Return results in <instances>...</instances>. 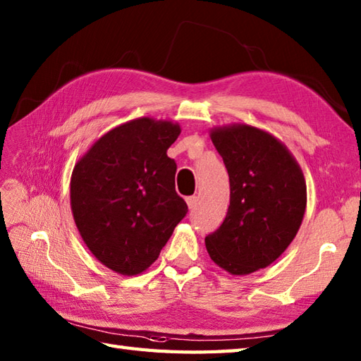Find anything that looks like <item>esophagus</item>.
<instances>
[{"instance_id":"34e87169","label":"esophagus","mask_w":361,"mask_h":361,"mask_svg":"<svg viewBox=\"0 0 361 361\" xmlns=\"http://www.w3.org/2000/svg\"><path fill=\"white\" fill-rule=\"evenodd\" d=\"M186 202H188L189 209H194L195 206H197V203H198V197H195V195H192V197H188V198H186Z\"/></svg>"}]
</instances>
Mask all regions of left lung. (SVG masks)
Returning <instances> with one entry per match:
<instances>
[{"instance_id": "left-lung-1", "label": "left lung", "mask_w": 361, "mask_h": 361, "mask_svg": "<svg viewBox=\"0 0 361 361\" xmlns=\"http://www.w3.org/2000/svg\"><path fill=\"white\" fill-rule=\"evenodd\" d=\"M211 140L229 175L224 224L206 235L211 259L231 274L274 262L295 239L304 217V175L286 145L250 126L214 130Z\"/></svg>"}]
</instances>
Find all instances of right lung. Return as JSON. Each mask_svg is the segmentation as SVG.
Returning <instances> with one entry per match:
<instances>
[{
	"label": "right lung",
	"instance_id": "obj_1",
	"mask_svg": "<svg viewBox=\"0 0 361 361\" xmlns=\"http://www.w3.org/2000/svg\"><path fill=\"white\" fill-rule=\"evenodd\" d=\"M180 127L141 118L110 130L71 176V209L90 251L121 274H137L159 256L188 204L175 190L167 149Z\"/></svg>",
	"mask_w": 361,
	"mask_h": 361
}]
</instances>
